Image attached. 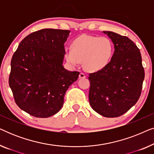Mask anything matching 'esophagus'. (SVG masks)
I'll use <instances>...</instances> for the list:
<instances>
[{"mask_svg": "<svg viewBox=\"0 0 154 154\" xmlns=\"http://www.w3.org/2000/svg\"><path fill=\"white\" fill-rule=\"evenodd\" d=\"M86 75L84 73H81L79 74V78L80 79H84V78H85Z\"/></svg>", "mask_w": 154, "mask_h": 154, "instance_id": "1", "label": "esophagus"}]
</instances>
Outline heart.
<instances>
[{"label": "heart", "instance_id": "b5f03b06", "mask_svg": "<svg viewBox=\"0 0 154 154\" xmlns=\"http://www.w3.org/2000/svg\"><path fill=\"white\" fill-rule=\"evenodd\" d=\"M113 52V44L107 38L82 35L73 40L66 57L71 64H78L83 60L85 69L97 71L109 64Z\"/></svg>", "mask_w": 154, "mask_h": 154}]
</instances>
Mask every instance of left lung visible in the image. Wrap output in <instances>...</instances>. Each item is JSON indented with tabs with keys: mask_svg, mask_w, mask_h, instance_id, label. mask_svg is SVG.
I'll return each mask as SVG.
<instances>
[{
	"mask_svg": "<svg viewBox=\"0 0 154 154\" xmlns=\"http://www.w3.org/2000/svg\"><path fill=\"white\" fill-rule=\"evenodd\" d=\"M114 45V53L104 69L90 73V104L107 118L119 117L134 106L140 98L144 70L139 48L128 37L103 31Z\"/></svg>",
	"mask_w": 154,
	"mask_h": 154,
	"instance_id": "8db88e82",
	"label": "left lung"
}]
</instances>
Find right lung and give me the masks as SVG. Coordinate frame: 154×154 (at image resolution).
<instances>
[{
    "label": "right lung",
    "mask_w": 154,
    "mask_h": 154,
    "mask_svg": "<svg viewBox=\"0 0 154 154\" xmlns=\"http://www.w3.org/2000/svg\"><path fill=\"white\" fill-rule=\"evenodd\" d=\"M70 31L44 29L21 41L11 60L9 85L17 105L37 118L62 109L66 90L79 71L64 69V43Z\"/></svg>",
    "instance_id": "1"
}]
</instances>
